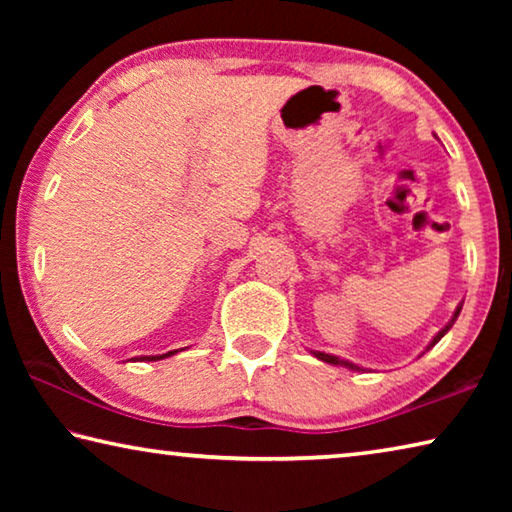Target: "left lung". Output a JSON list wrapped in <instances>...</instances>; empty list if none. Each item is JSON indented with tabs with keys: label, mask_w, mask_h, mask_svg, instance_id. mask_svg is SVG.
Here are the masks:
<instances>
[{
	"label": "left lung",
	"mask_w": 512,
	"mask_h": 512,
	"mask_svg": "<svg viewBox=\"0 0 512 512\" xmlns=\"http://www.w3.org/2000/svg\"><path fill=\"white\" fill-rule=\"evenodd\" d=\"M461 307L463 305H458L456 307V311H454V316H452V320H449V323L443 327V329H440V332L436 334V336H433V339H431V343L427 345V350H431L433 348V345H436L440 339H443V336L449 332V329H452V325L456 323V318H458V314H461ZM311 354H314V357L316 359H320V361H325V363H332V366H343V368H350V370H363L361 366H357V363H352V361H348V359H341V357H334V354H325V352H311Z\"/></svg>",
	"instance_id": "left-lung-1"
}]
</instances>
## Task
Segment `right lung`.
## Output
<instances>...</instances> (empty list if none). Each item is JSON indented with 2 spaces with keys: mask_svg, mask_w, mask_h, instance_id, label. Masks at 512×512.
Wrapping results in <instances>:
<instances>
[{
  "mask_svg": "<svg viewBox=\"0 0 512 512\" xmlns=\"http://www.w3.org/2000/svg\"><path fill=\"white\" fill-rule=\"evenodd\" d=\"M178 350H171V352H167V354H155V357H142V359H137V361H160V359H167V357H171V354H176Z\"/></svg>",
  "mask_w": 512,
  "mask_h": 512,
  "instance_id": "1",
  "label": "right lung"
}]
</instances>
